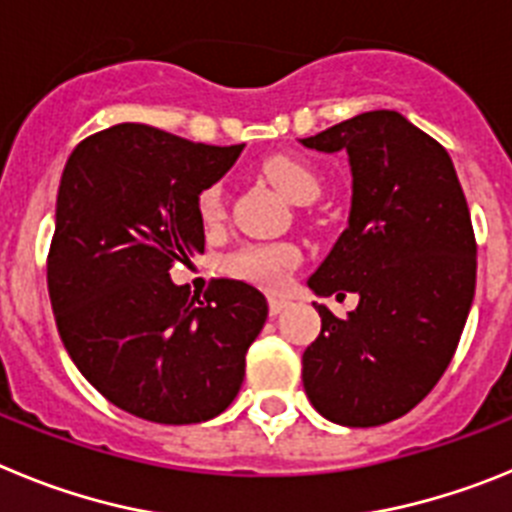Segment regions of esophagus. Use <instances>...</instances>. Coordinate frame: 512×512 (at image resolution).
<instances>
[{
    "label": "esophagus",
    "instance_id": "esophagus-1",
    "mask_svg": "<svg viewBox=\"0 0 512 512\" xmlns=\"http://www.w3.org/2000/svg\"><path fill=\"white\" fill-rule=\"evenodd\" d=\"M287 305H289L287 297H277V295L269 297V312H271V315H279V312H282Z\"/></svg>",
    "mask_w": 512,
    "mask_h": 512
}]
</instances>
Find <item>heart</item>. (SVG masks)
<instances>
[{
  "instance_id": "1",
  "label": "heart",
  "mask_w": 512,
  "mask_h": 512,
  "mask_svg": "<svg viewBox=\"0 0 512 512\" xmlns=\"http://www.w3.org/2000/svg\"><path fill=\"white\" fill-rule=\"evenodd\" d=\"M259 171L279 192L295 205H310L318 200L320 176L310 164L295 156H269L261 161ZM197 212L207 228H217L225 220V187L210 184L197 200ZM300 264V251L292 243H253L230 253L225 269L243 282L266 289H282L289 274Z\"/></svg>"
}]
</instances>
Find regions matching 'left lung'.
Masks as SVG:
<instances>
[{
	"instance_id": "8db88e82",
	"label": "left lung",
	"mask_w": 512,
	"mask_h": 512,
	"mask_svg": "<svg viewBox=\"0 0 512 512\" xmlns=\"http://www.w3.org/2000/svg\"><path fill=\"white\" fill-rule=\"evenodd\" d=\"M346 151L348 228L307 279L318 297L359 295L348 318L325 305L302 354L312 408L348 428L402 418L454 359L477 284V241L446 148L395 110H374L302 138Z\"/></svg>"
}]
</instances>
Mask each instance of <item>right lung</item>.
Segmentation results:
<instances>
[{
  "instance_id": "right-lung-1",
  "label": "right lung",
  "mask_w": 512,
  "mask_h": 512,
  "mask_svg": "<svg viewBox=\"0 0 512 512\" xmlns=\"http://www.w3.org/2000/svg\"><path fill=\"white\" fill-rule=\"evenodd\" d=\"M243 146H205L122 122L66 161L48 295L71 361L112 405L151 423H202L235 400L266 297L217 279L205 300L169 269L205 251L197 200Z\"/></svg>"
}]
</instances>
